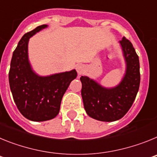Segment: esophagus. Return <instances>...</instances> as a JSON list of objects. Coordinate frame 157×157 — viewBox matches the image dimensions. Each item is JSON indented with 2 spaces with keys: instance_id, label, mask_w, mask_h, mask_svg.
<instances>
[{
  "instance_id": "34e87169",
  "label": "esophagus",
  "mask_w": 157,
  "mask_h": 157,
  "mask_svg": "<svg viewBox=\"0 0 157 157\" xmlns=\"http://www.w3.org/2000/svg\"><path fill=\"white\" fill-rule=\"evenodd\" d=\"M76 69H77L78 73L79 75H81L83 72V71H84V67H83L82 65H78Z\"/></svg>"
}]
</instances>
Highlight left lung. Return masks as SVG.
<instances>
[{"mask_svg":"<svg viewBox=\"0 0 157 157\" xmlns=\"http://www.w3.org/2000/svg\"><path fill=\"white\" fill-rule=\"evenodd\" d=\"M127 62V71L118 86L106 89L86 76H82V98L87 115L105 122L120 120L132 106L140 86L138 56L125 37L120 41Z\"/></svg>","mask_w":157,"mask_h":157,"instance_id":"8db88e82","label":"left lung"}]
</instances>
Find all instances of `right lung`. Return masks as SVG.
<instances>
[{
    "mask_svg": "<svg viewBox=\"0 0 157 157\" xmlns=\"http://www.w3.org/2000/svg\"><path fill=\"white\" fill-rule=\"evenodd\" d=\"M46 27L38 26L23 36L12 54L8 73L17 109L25 118L35 122L52 120L59 114L63 94L77 76L75 70L47 77H40L31 70L27 55L29 38Z\"/></svg>",
    "mask_w": 157,
    "mask_h": 157,
    "instance_id": "right-lung-1",
    "label": "right lung"
}]
</instances>
